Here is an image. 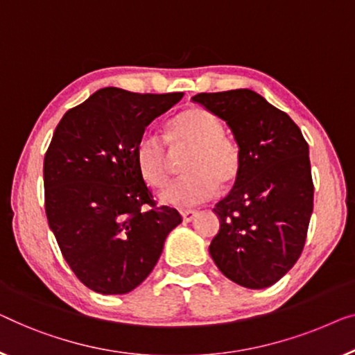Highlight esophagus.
<instances>
[{
  "instance_id": "esophagus-1",
  "label": "esophagus",
  "mask_w": 355,
  "mask_h": 355,
  "mask_svg": "<svg viewBox=\"0 0 355 355\" xmlns=\"http://www.w3.org/2000/svg\"><path fill=\"white\" fill-rule=\"evenodd\" d=\"M182 217H183V222H193L194 218L198 217V212L196 211H182Z\"/></svg>"
}]
</instances>
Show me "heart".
I'll return each instance as SVG.
<instances>
[{
  "mask_svg": "<svg viewBox=\"0 0 355 355\" xmlns=\"http://www.w3.org/2000/svg\"><path fill=\"white\" fill-rule=\"evenodd\" d=\"M217 116L204 107H188L167 123L166 139L172 151L189 149L182 180L161 193L168 206L187 209L207 202L216 196L218 183L230 187L241 172V151L225 137ZM166 141L153 132H144L135 146V161L144 182L164 188L171 177V153Z\"/></svg>",
  "mask_w": 355,
  "mask_h": 355,
  "instance_id": "b5f03b06",
  "label": "heart"
}]
</instances>
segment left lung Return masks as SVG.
Listing matches in <instances>:
<instances>
[{
    "label": "left lung",
    "mask_w": 355,
    "mask_h": 355,
    "mask_svg": "<svg viewBox=\"0 0 355 355\" xmlns=\"http://www.w3.org/2000/svg\"><path fill=\"white\" fill-rule=\"evenodd\" d=\"M232 130L241 151L234 187L216 204L220 230L209 252L239 286L277 283L301 256L313 211L309 144L286 112L252 89L191 98Z\"/></svg>",
    "instance_id": "8db88e82"
}]
</instances>
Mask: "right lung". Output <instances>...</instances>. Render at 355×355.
I'll use <instances>...</instances> for the list:
<instances>
[{"mask_svg": "<svg viewBox=\"0 0 355 355\" xmlns=\"http://www.w3.org/2000/svg\"><path fill=\"white\" fill-rule=\"evenodd\" d=\"M182 98L101 88L54 130L43 164L44 211L69 267L93 291L137 288L182 223L177 209L156 206L135 161L138 138Z\"/></svg>", "mask_w": 355, "mask_h": 355, "instance_id": "add662e5", "label": "right lung"}]
</instances>
